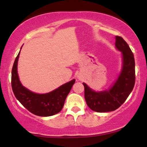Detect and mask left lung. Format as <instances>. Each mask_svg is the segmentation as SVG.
I'll use <instances>...</instances> for the list:
<instances>
[{"mask_svg":"<svg viewBox=\"0 0 147 147\" xmlns=\"http://www.w3.org/2000/svg\"><path fill=\"white\" fill-rule=\"evenodd\" d=\"M116 47L122 51L123 67L119 77L108 90H92L85 83L84 96L90 109L97 112L114 111L120 107L131 93L135 84V61L133 53L123 38L116 36Z\"/></svg>","mask_w":147,"mask_h":147,"instance_id":"left-lung-1","label":"left lung"}]
</instances>
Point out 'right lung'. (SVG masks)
<instances>
[{
    "instance_id": "obj_1",
    "label": "right lung",
    "mask_w": 147,
    "mask_h": 147,
    "mask_svg": "<svg viewBox=\"0 0 147 147\" xmlns=\"http://www.w3.org/2000/svg\"><path fill=\"white\" fill-rule=\"evenodd\" d=\"M20 51L14 62L11 74L12 89L15 97L30 112L39 116H50L61 111L65 98L76 80L67 82L49 93H33L23 87L19 81L17 73V62Z\"/></svg>"
}]
</instances>
